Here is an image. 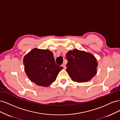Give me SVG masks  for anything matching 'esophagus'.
<instances>
[{
  "label": "esophagus",
  "instance_id": "34e87169",
  "mask_svg": "<svg viewBox=\"0 0 120 120\" xmlns=\"http://www.w3.org/2000/svg\"><path fill=\"white\" fill-rule=\"evenodd\" d=\"M61 67H63L64 69H66V64H63L62 65H61Z\"/></svg>",
  "mask_w": 120,
  "mask_h": 120
}]
</instances>
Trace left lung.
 Here are the masks:
<instances>
[{
    "label": "left lung",
    "instance_id": "obj_1",
    "mask_svg": "<svg viewBox=\"0 0 120 120\" xmlns=\"http://www.w3.org/2000/svg\"><path fill=\"white\" fill-rule=\"evenodd\" d=\"M66 59V71L73 81L88 82L97 74L98 63L93 54L74 49L67 53Z\"/></svg>",
    "mask_w": 120,
    "mask_h": 120
}]
</instances>
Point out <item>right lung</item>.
Instances as JSON below:
<instances>
[{"label": "right lung", "instance_id": "right-lung-1", "mask_svg": "<svg viewBox=\"0 0 120 120\" xmlns=\"http://www.w3.org/2000/svg\"><path fill=\"white\" fill-rule=\"evenodd\" d=\"M24 71L30 81L39 86L47 87L56 81L63 68L55 63L52 52L34 48L23 57Z\"/></svg>", "mask_w": 120, "mask_h": 120}]
</instances>
